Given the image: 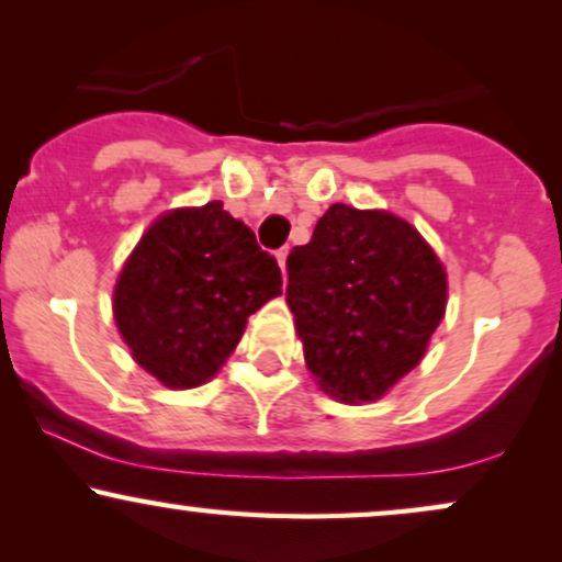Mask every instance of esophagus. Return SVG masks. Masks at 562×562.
<instances>
[{
  "mask_svg": "<svg viewBox=\"0 0 562 562\" xmlns=\"http://www.w3.org/2000/svg\"><path fill=\"white\" fill-rule=\"evenodd\" d=\"M288 254H290V248H288V246H282L280 251H277V263H280L282 274H285V267H288Z\"/></svg>",
  "mask_w": 562,
  "mask_h": 562,
  "instance_id": "obj_1",
  "label": "esophagus"
}]
</instances>
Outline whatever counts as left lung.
I'll list each match as a JSON object with an SVG mask.
<instances>
[{
	"mask_svg": "<svg viewBox=\"0 0 562 562\" xmlns=\"http://www.w3.org/2000/svg\"><path fill=\"white\" fill-rule=\"evenodd\" d=\"M288 306L306 367L340 401H376L422 361L448 277L401 216L333 204L288 256Z\"/></svg>",
	"mask_w": 562,
	"mask_h": 562,
	"instance_id": "left-lung-1",
	"label": "left lung"
}]
</instances>
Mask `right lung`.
I'll return each instance as SVG.
<instances>
[{
    "label": "right lung",
    "instance_id": "obj_1",
    "mask_svg": "<svg viewBox=\"0 0 562 562\" xmlns=\"http://www.w3.org/2000/svg\"><path fill=\"white\" fill-rule=\"evenodd\" d=\"M282 293L272 254L222 201L159 216L114 288L133 358L167 387H195L240 342L248 316Z\"/></svg>",
    "mask_w": 562,
    "mask_h": 562
}]
</instances>
